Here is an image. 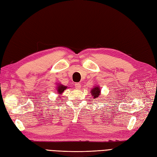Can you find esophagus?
<instances>
[{
    "label": "esophagus",
    "mask_w": 157,
    "mask_h": 157,
    "mask_svg": "<svg viewBox=\"0 0 157 157\" xmlns=\"http://www.w3.org/2000/svg\"><path fill=\"white\" fill-rule=\"evenodd\" d=\"M75 87L76 89H80L81 88V84L79 83H75Z\"/></svg>",
    "instance_id": "1"
}]
</instances>
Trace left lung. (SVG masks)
Returning <instances> with one entry per match:
<instances>
[{"instance_id": "8db88e82", "label": "left lung", "mask_w": 157, "mask_h": 157, "mask_svg": "<svg viewBox=\"0 0 157 157\" xmlns=\"http://www.w3.org/2000/svg\"><path fill=\"white\" fill-rule=\"evenodd\" d=\"M100 92H101V90H100V87H98H98H96V86H95L92 90H91V93H92V96L94 97V99H95V98H98V96H100Z\"/></svg>"}]
</instances>
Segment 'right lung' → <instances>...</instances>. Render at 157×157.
Listing matches in <instances>:
<instances>
[{
  "label": "right lung",
  "instance_id": "obj_1",
  "mask_svg": "<svg viewBox=\"0 0 157 157\" xmlns=\"http://www.w3.org/2000/svg\"><path fill=\"white\" fill-rule=\"evenodd\" d=\"M67 87L64 86L63 85H59V86L57 87V92L59 94H62V92H63V91L67 88Z\"/></svg>",
  "mask_w": 157,
  "mask_h": 157
}]
</instances>
